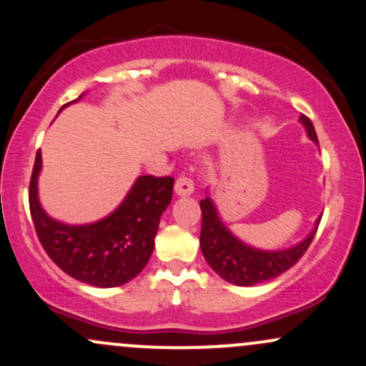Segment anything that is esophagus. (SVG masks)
I'll return each instance as SVG.
<instances>
[{
    "label": "esophagus",
    "instance_id": "1",
    "mask_svg": "<svg viewBox=\"0 0 366 366\" xmlns=\"http://www.w3.org/2000/svg\"><path fill=\"white\" fill-rule=\"evenodd\" d=\"M175 192L179 196H189L194 192V182L191 177H187L186 174L179 175V179L175 180Z\"/></svg>",
    "mask_w": 366,
    "mask_h": 366
}]
</instances>
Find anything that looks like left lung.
<instances>
[{
    "label": "left lung",
    "instance_id": "obj_1",
    "mask_svg": "<svg viewBox=\"0 0 366 366\" xmlns=\"http://www.w3.org/2000/svg\"><path fill=\"white\" fill-rule=\"evenodd\" d=\"M300 120L305 125L310 139L318 142L312 120L306 115H301ZM199 207L201 215H203L199 244L204 259L222 279L236 285L262 284L264 280L275 279L294 267L312 244L317 227L320 224V218H318L312 234L297 246L282 251H259L244 244L230 234V230L218 217L215 204L209 197L201 199Z\"/></svg>",
    "mask_w": 366,
    "mask_h": 366
}]
</instances>
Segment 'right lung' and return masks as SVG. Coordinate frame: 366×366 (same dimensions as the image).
<instances>
[{"instance_id":"1","label":"right lung","mask_w":366,"mask_h":366,"mask_svg":"<svg viewBox=\"0 0 366 366\" xmlns=\"http://www.w3.org/2000/svg\"><path fill=\"white\" fill-rule=\"evenodd\" d=\"M41 165L37 151L29 207L37 237L49 258L65 274L96 287H117L139 275L153 253L159 217L172 201L174 177L142 175L112 215L89 225H65L46 215L37 199Z\"/></svg>"}]
</instances>
